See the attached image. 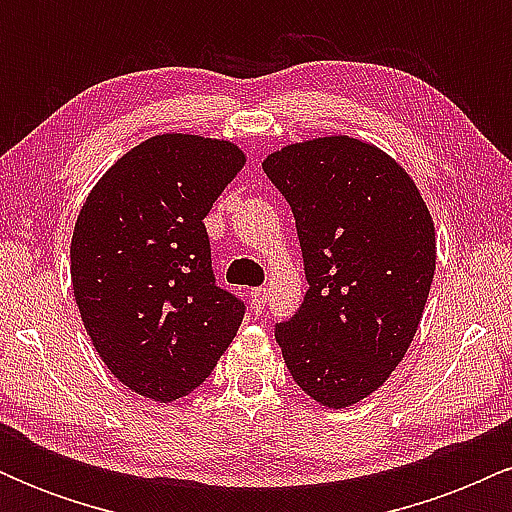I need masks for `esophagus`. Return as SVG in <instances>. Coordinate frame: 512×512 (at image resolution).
<instances>
[{"mask_svg":"<svg viewBox=\"0 0 512 512\" xmlns=\"http://www.w3.org/2000/svg\"><path fill=\"white\" fill-rule=\"evenodd\" d=\"M250 301H252V308L257 310V313H260V310L264 308V303H267V289H252L250 291Z\"/></svg>","mask_w":512,"mask_h":512,"instance_id":"34e87169","label":"esophagus"}]
</instances>
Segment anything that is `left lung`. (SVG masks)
Listing matches in <instances>:
<instances>
[{
    "label": "left lung",
    "instance_id": "1",
    "mask_svg": "<svg viewBox=\"0 0 512 512\" xmlns=\"http://www.w3.org/2000/svg\"><path fill=\"white\" fill-rule=\"evenodd\" d=\"M262 168L291 204L310 284L276 344L305 395L354 407L419 330L436 272L431 211L395 158L346 134L281 146Z\"/></svg>",
    "mask_w": 512,
    "mask_h": 512
}]
</instances>
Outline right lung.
<instances>
[{"label": "right lung", "instance_id": "right-lung-1", "mask_svg": "<svg viewBox=\"0 0 512 512\" xmlns=\"http://www.w3.org/2000/svg\"><path fill=\"white\" fill-rule=\"evenodd\" d=\"M245 161L228 139L156 134L105 170L76 216L69 272L81 320L137 395H190L243 322V303L214 284L204 219Z\"/></svg>", "mask_w": 512, "mask_h": 512}]
</instances>
